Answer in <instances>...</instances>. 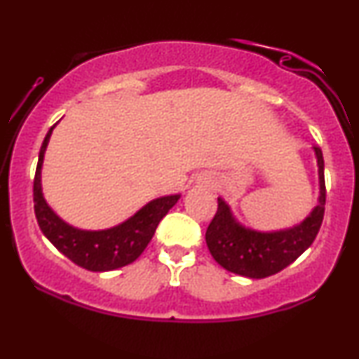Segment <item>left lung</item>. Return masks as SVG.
Here are the masks:
<instances>
[{"mask_svg":"<svg viewBox=\"0 0 359 359\" xmlns=\"http://www.w3.org/2000/svg\"><path fill=\"white\" fill-rule=\"evenodd\" d=\"M314 154L319 174V199L306 219L292 228L278 231L246 228L236 221L231 208L217 197V211L205 231V243L222 269L241 277L265 278L295 262L312 245L323 224L325 204L323 151L314 147Z\"/></svg>","mask_w":359,"mask_h":359,"instance_id":"left-lung-1","label":"left lung"}]
</instances>
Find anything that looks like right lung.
<instances>
[{
    "label": "right lung",
    "mask_w": 359,
    "mask_h": 359,
    "mask_svg": "<svg viewBox=\"0 0 359 359\" xmlns=\"http://www.w3.org/2000/svg\"><path fill=\"white\" fill-rule=\"evenodd\" d=\"M55 125L45 135L34 179L35 216L40 229L62 255L86 270L109 271L130 265L147 248V245L154 238L158 222L177 204L180 194L150 201L133 216L113 228L100 229V231L74 228L53 212L42 192L43 155Z\"/></svg>",
    "instance_id": "right-lung-1"
}]
</instances>
